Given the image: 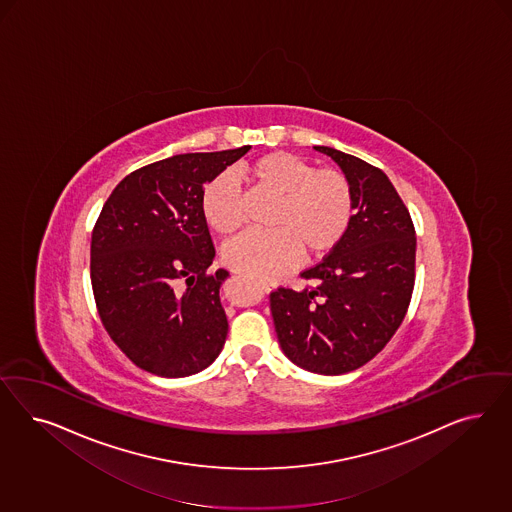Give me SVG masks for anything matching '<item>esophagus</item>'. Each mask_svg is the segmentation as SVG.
<instances>
[{"mask_svg": "<svg viewBox=\"0 0 512 512\" xmlns=\"http://www.w3.org/2000/svg\"><path fill=\"white\" fill-rule=\"evenodd\" d=\"M259 287H261L263 291H270V289H272V285H270V283H266V281H261V283H259Z\"/></svg>", "mask_w": 512, "mask_h": 512, "instance_id": "34e87169", "label": "esophagus"}]
</instances>
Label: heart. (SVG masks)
<instances>
[{"label": "heart", "mask_w": 512, "mask_h": 512, "mask_svg": "<svg viewBox=\"0 0 512 512\" xmlns=\"http://www.w3.org/2000/svg\"><path fill=\"white\" fill-rule=\"evenodd\" d=\"M240 176L257 189L279 197L270 217V231H248L225 248V263L236 272L259 279H276L304 257H321L336 248L357 212L349 178L315 165L291 152H270L249 165ZM202 214L221 234L242 227V193L236 176L223 172L202 191Z\"/></svg>", "instance_id": "b5f03b06"}]
</instances>
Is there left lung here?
Wrapping results in <instances>:
<instances>
[{"label":"left lung","mask_w":512,"mask_h":512,"mask_svg":"<svg viewBox=\"0 0 512 512\" xmlns=\"http://www.w3.org/2000/svg\"><path fill=\"white\" fill-rule=\"evenodd\" d=\"M355 191L357 214L340 244L300 274L295 291L270 293L283 353L313 373L353 372L385 349L415 287L417 236L402 197L379 167L328 146Z\"/></svg>","instance_id":"8db88e82"}]
</instances>
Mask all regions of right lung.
I'll list each match as a JSON object with an SVG mask.
<instances>
[{"label": "right lung", "instance_id": "add662e5", "mask_svg": "<svg viewBox=\"0 0 512 512\" xmlns=\"http://www.w3.org/2000/svg\"><path fill=\"white\" fill-rule=\"evenodd\" d=\"M251 146L172 155L127 174L95 221L90 278L101 323L125 357L159 377L208 368L227 338L204 184Z\"/></svg>", "mask_w": 512, "mask_h": 512}]
</instances>
